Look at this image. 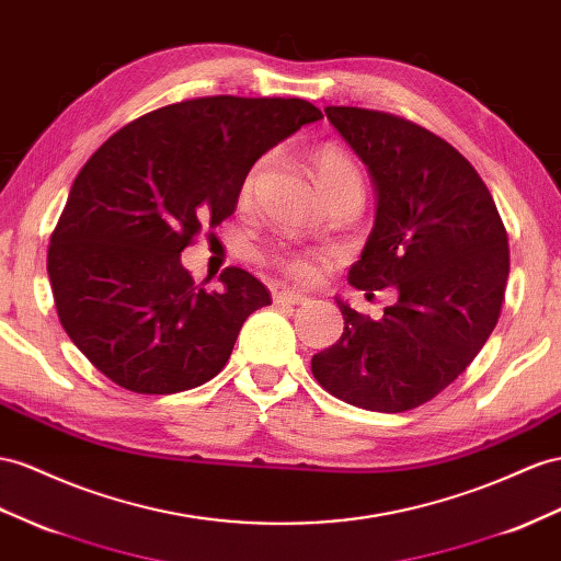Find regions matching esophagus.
<instances>
[{"label":"esophagus","mask_w":561,"mask_h":561,"mask_svg":"<svg viewBox=\"0 0 561 561\" xmlns=\"http://www.w3.org/2000/svg\"><path fill=\"white\" fill-rule=\"evenodd\" d=\"M272 298H275L277 306H298V304H304V300H308L306 294L291 291V289H279L272 294Z\"/></svg>","instance_id":"34e87169"}]
</instances>
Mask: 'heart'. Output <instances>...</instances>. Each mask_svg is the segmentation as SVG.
<instances>
[{
	"mask_svg": "<svg viewBox=\"0 0 561 561\" xmlns=\"http://www.w3.org/2000/svg\"><path fill=\"white\" fill-rule=\"evenodd\" d=\"M312 165H314V180H318L322 192H329L334 190V186L348 184V182H360L355 163L336 147H322L318 153H314ZM255 175H257V168H253L249 172V178L243 180V190H241L243 194H251ZM275 263L294 279L310 282L320 275V263L308 255L284 253V255H275Z\"/></svg>",
	"mask_w": 561,
	"mask_h": 561,
	"instance_id": "obj_1",
	"label": "heart"
}]
</instances>
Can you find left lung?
<instances>
[{"mask_svg": "<svg viewBox=\"0 0 561 561\" xmlns=\"http://www.w3.org/2000/svg\"><path fill=\"white\" fill-rule=\"evenodd\" d=\"M329 123L367 165L375 227L348 282L398 300L381 320L336 298L341 339L312 355V375L351 405L405 412L438 396L497 324L510 247L495 201L448 141L391 113L327 106Z\"/></svg>", "mask_w": 561, "mask_h": 561, "instance_id": "left-lung-1", "label": "left lung"}]
</instances>
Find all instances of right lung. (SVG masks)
<instances>
[{"mask_svg": "<svg viewBox=\"0 0 561 561\" xmlns=\"http://www.w3.org/2000/svg\"><path fill=\"white\" fill-rule=\"evenodd\" d=\"M320 118L306 99L206 96L151 111L94 151L68 192L47 270L66 334L102 375L165 396L225 367L270 291L241 267L208 291L180 253L234 213L257 158Z\"/></svg>", "mask_w": 561, "mask_h": 561, "instance_id": "1", "label": "right lung"}]
</instances>
